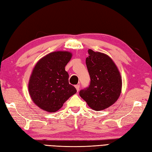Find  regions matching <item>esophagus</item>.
<instances>
[{"label": "esophagus", "instance_id": "obj_1", "mask_svg": "<svg viewBox=\"0 0 152 152\" xmlns=\"http://www.w3.org/2000/svg\"><path fill=\"white\" fill-rule=\"evenodd\" d=\"M75 87H76V89L77 92H78L80 90V85H76V86H75Z\"/></svg>", "mask_w": 152, "mask_h": 152}]
</instances>
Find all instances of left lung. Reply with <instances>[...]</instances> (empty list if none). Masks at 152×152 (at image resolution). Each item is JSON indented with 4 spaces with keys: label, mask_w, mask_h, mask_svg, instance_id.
Wrapping results in <instances>:
<instances>
[{
    "label": "left lung",
    "mask_w": 152,
    "mask_h": 152,
    "mask_svg": "<svg viewBox=\"0 0 152 152\" xmlns=\"http://www.w3.org/2000/svg\"><path fill=\"white\" fill-rule=\"evenodd\" d=\"M86 65L91 77L89 86L80 91V96L95 111H101L118 100L122 90V77L112 59L99 52L88 50Z\"/></svg>",
    "instance_id": "1"
}]
</instances>
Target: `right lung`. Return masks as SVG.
I'll use <instances>...</instances> for the list:
<instances>
[{
    "label": "right lung",
    "mask_w": 152,
    "mask_h": 152,
    "mask_svg": "<svg viewBox=\"0 0 152 152\" xmlns=\"http://www.w3.org/2000/svg\"><path fill=\"white\" fill-rule=\"evenodd\" d=\"M67 51L51 52L39 60L31 74L28 91L34 104L47 112H56L76 93L69 83L65 66L72 58Z\"/></svg>",
    "instance_id": "add662e5"
}]
</instances>
